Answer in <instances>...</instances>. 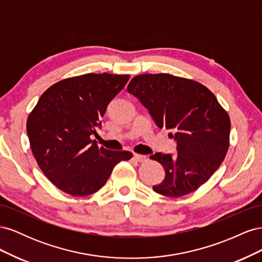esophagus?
<instances>
[{
  "instance_id": "esophagus-1",
  "label": "esophagus",
  "mask_w": 262,
  "mask_h": 262,
  "mask_svg": "<svg viewBox=\"0 0 262 262\" xmlns=\"http://www.w3.org/2000/svg\"><path fill=\"white\" fill-rule=\"evenodd\" d=\"M133 156H134V160L138 161V162H140V163H143V162H145V161L147 160V156H145V155H141V154H134Z\"/></svg>"
}]
</instances>
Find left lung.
Returning a JSON list of instances; mask_svg holds the SVG:
<instances>
[{
  "label": "left lung",
  "mask_w": 262,
  "mask_h": 262,
  "mask_svg": "<svg viewBox=\"0 0 262 262\" xmlns=\"http://www.w3.org/2000/svg\"><path fill=\"white\" fill-rule=\"evenodd\" d=\"M126 90L177 142L175 156H149L166 173L154 191L178 198L207 182L224 161L231 130L229 116L214 94L199 82L167 73L134 76Z\"/></svg>",
  "instance_id": "left-lung-1"
}]
</instances>
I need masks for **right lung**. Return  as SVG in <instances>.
<instances>
[{
    "label": "right lung",
    "instance_id": "obj_1",
    "mask_svg": "<svg viewBox=\"0 0 262 262\" xmlns=\"http://www.w3.org/2000/svg\"><path fill=\"white\" fill-rule=\"evenodd\" d=\"M129 78L108 73L66 78L50 86L29 114L31 152L46 177L62 191L74 196L96 192L119 162L132 157L128 150H109L91 139Z\"/></svg>",
    "mask_w": 262,
    "mask_h": 262
}]
</instances>
